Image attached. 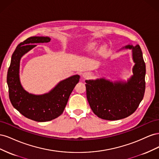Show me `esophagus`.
Returning <instances> with one entry per match:
<instances>
[{
	"instance_id": "1",
	"label": "esophagus",
	"mask_w": 159,
	"mask_h": 159,
	"mask_svg": "<svg viewBox=\"0 0 159 159\" xmlns=\"http://www.w3.org/2000/svg\"><path fill=\"white\" fill-rule=\"evenodd\" d=\"M90 75H90V74L89 73V72H85V73L83 74V77H84V78H85V79L89 78Z\"/></svg>"
}]
</instances>
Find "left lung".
Listing matches in <instances>:
<instances>
[{"label": "left lung", "mask_w": 159, "mask_h": 159, "mask_svg": "<svg viewBox=\"0 0 159 159\" xmlns=\"http://www.w3.org/2000/svg\"><path fill=\"white\" fill-rule=\"evenodd\" d=\"M132 49L135 63L133 75L127 83L105 79L85 80L87 99L93 112L101 119L115 121L129 117L135 111L145 91L146 67L139 45H127Z\"/></svg>", "instance_id": "obj_1"}]
</instances>
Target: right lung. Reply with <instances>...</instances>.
Instances as JSON below:
<instances>
[{
  "label": "right lung",
  "instance_id": "add662e5",
  "mask_svg": "<svg viewBox=\"0 0 159 159\" xmlns=\"http://www.w3.org/2000/svg\"><path fill=\"white\" fill-rule=\"evenodd\" d=\"M50 41L49 37L32 36L20 43L12 54L7 74L9 98L12 106L25 117L38 122L49 121L62 114L80 79L78 75L71 76L60 81L49 93L41 95L28 93L23 89L19 79L21 57L36 46L33 44Z\"/></svg>",
  "mask_w": 159,
  "mask_h": 159
}]
</instances>
